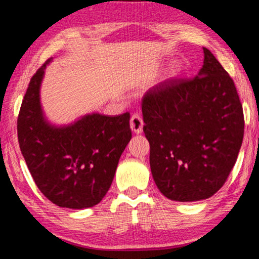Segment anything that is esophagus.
Instances as JSON below:
<instances>
[{
    "mask_svg": "<svg viewBox=\"0 0 259 259\" xmlns=\"http://www.w3.org/2000/svg\"><path fill=\"white\" fill-rule=\"evenodd\" d=\"M143 126H144V122H143L142 116L138 115V114H134V115L131 116V120H130L131 130H133L135 134L139 135L143 133Z\"/></svg>",
    "mask_w": 259,
    "mask_h": 259,
    "instance_id": "1",
    "label": "esophagus"
}]
</instances>
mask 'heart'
I'll use <instances>...</instances> for the list:
<instances>
[{"label": "heart", "mask_w": 259, "mask_h": 259, "mask_svg": "<svg viewBox=\"0 0 259 259\" xmlns=\"http://www.w3.org/2000/svg\"><path fill=\"white\" fill-rule=\"evenodd\" d=\"M181 73H182V66H181V65H179V64H174L172 66L168 69V72L164 74L163 81H166V82L172 81V80H175V78H177L179 75H181Z\"/></svg>", "instance_id": "1"}]
</instances>
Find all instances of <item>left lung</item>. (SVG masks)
Instances as JSON below:
<instances>
[{
  "mask_svg": "<svg viewBox=\"0 0 259 259\" xmlns=\"http://www.w3.org/2000/svg\"><path fill=\"white\" fill-rule=\"evenodd\" d=\"M192 80L150 89L143 100L151 171L165 198L208 199L221 190L242 145L244 120L234 82L207 48Z\"/></svg>",
  "mask_w": 259,
  "mask_h": 259,
  "instance_id": "1",
  "label": "left lung"
}]
</instances>
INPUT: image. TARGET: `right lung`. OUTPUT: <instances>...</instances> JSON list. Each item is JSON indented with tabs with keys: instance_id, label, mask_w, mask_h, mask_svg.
I'll list each match as a JSON object with an SVG mask.
<instances>
[{
	"instance_id": "obj_1",
	"label": "right lung",
	"mask_w": 259,
	"mask_h": 259,
	"mask_svg": "<svg viewBox=\"0 0 259 259\" xmlns=\"http://www.w3.org/2000/svg\"><path fill=\"white\" fill-rule=\"evenodd\" d=\"M47 61L35 73L21 104L19 147L38 190L58 207L98 204L112 185L121 154L131 139L130 114L88 113L67 124L48 120L41 104Z\"/></svg>"
}]
</instances>
